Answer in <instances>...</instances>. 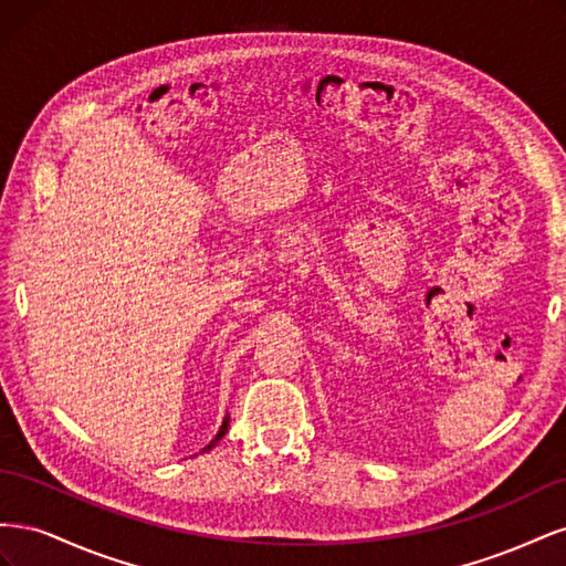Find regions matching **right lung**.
<instances>
[{
	"label": "right lung",
	"instance_id": "1",
	"mask_svg": "<svg viewBox=\"0 0 566 566\" xmlns=\"http://www.w3.org/2000/svg\"><path fill=\"white\" fill-rule=\"evenodd\" d=\"M227 430H229V418H224V422H221V430L217 432V437H214V439H212V441L208 443V447H205L202 451H210V449H214V447H217V441L227 434Z\"/></svg>",
	"mask_w": 566,
	"mask_h": 566
}]
</instances>
